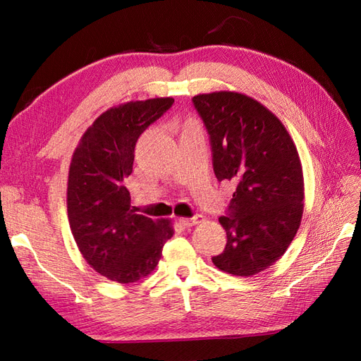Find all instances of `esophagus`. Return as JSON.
I'll list each match as a JSON object with an SVG mask.
<instances>
[{
    "label": "esophagus",
    "instance_id": "1",
    "mask_svg": "<svg viewBox=\"0 0 361 361\" xmlns=\"http://www.w3.org/2000/svg\"><path fill=\"white\" fill-rule=\"evenodd\" d=\"M202 221H203V216H194L190 219H180V224L185 226H194V225L202 224Z\"/></svg>",
    "mask_w": 361,
    "mask_h": 361
}]
</instances>
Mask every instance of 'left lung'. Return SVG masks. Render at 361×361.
<instances>
[{"instance_id":"1","label":"left lung","mask_w":361,"mask_h":361,"mask_svg":"<svg viewBox=\"0 0 361 361\" xmlns=\"http://www.w3.org/2000/svg\"><path fill=\"white\" fill-rule=\"evenodd\" d=\"M211 137L214 172L233 181L229 216L219 221L226 248L219 270L252 276L279 260L295 239L304 211V176L296 145L279 118L237 91L194 96Z\"/></svg>"}]
</instances>
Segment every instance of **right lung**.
<instances>
[{"mask_svg": "<svg viewBox=\"0 0 361 361\" xmlns=\"http://www.w3.org/2000/svg\"><path fill=\"white\" fill-rule=\"evenodd\" d=\"M173 104L172 97L130 101L104 111L82 135L68 172V221L83 259L104 278L130 283L155 270L172 220H152L130 204L137 137Z\"/></svg>", "mask_w": 361, "mask_h": 361, "instance_id": "right-lung-1", "label": "right lung"}]
</instances>
